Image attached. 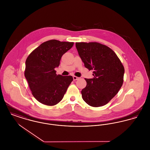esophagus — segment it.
I'll list each match as a JSON object with an SVG mask.
<instances>
[{"instance_id":"obj_1","label":"esophagus","mask_w":150,"mask_h":150,"mask_svg":"<svg viewBox=\"0 0 150 150\" xmlns=\"http://www.w3.org/2000/svg\"><path fill=\"white\" fill-rule=\"evenodd\" d=\"M79 78L76 76H73V79L74 80H76L79 79Z\"/></svg>"}]
</instances>
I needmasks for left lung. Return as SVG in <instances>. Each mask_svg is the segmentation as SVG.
Instances as JSON below:
<instances>
[{"label": "left lung", "instance_id": "left-lung-1", "mask_svg": "<svg viewBox=\"0 0 150 150\" xmlns=\"http://www.w3.org/2000/svg\"><path fill=\"white\" fill-rule=\"evenodd\" d=\"M76 47L84 66L93 71L92 79H85L87 86L81 90L82 98L91 106L105 105L123 84V64L114 51L105 45L76 42Z\"/></svg>", "mask_w": 150, "mask_h": 150}]
</instances>
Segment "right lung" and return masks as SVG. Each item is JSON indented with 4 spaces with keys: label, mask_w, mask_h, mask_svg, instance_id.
I'll return each mask as SVG.
<instances>
[{
    "label": "right lung",
    "mask_w": 150,
    "mask_h": 150,
    "mask_svg": "<svg viewBox=\"0 0 150 150\" xmlns=\"http://www.w3.org/2000/svg\"><path fill=\"white\" fill-rule=\"evenodd\" d=\"M74 42L47 41L27 57L24 75L32 94L40 103L53 106L62 100L73 80L72 76L57 75L62 55L72 47Z\"/></svg>",
    "instance_id": "add662e5"
}]
</instances>
